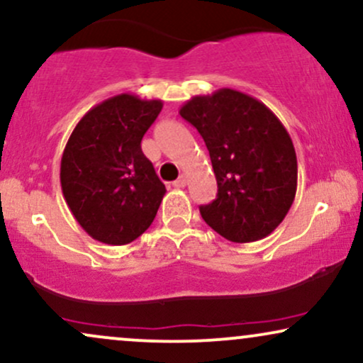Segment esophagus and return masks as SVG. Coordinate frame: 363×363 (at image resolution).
Wrapping results in <instances>:
<instances>
[{"label": "esophagus", "mask_w": 363, "mask_h": 363, "mask_svg": "<svg viewBox=\"0 0 363 363\" xmlns=\"http://www.w3.org/2000/svg\"><path fill=\"white\" fill-rule=\"evenodd\" d=\"M186 182H187L186 176H184V174H181V176H179L177 181H174V182H172V186H174V187H184V186H186Z\"/></svg>", "instance_id": "34e87169"}]
</instances>
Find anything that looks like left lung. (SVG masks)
Returning <instances> with one entry per match:
<instances>
[{
  "instance_id": "8db88e82",
  "label": "left lung",
  "mask_w": 363,
  "mask_h": 363,
  "mask_svg": "<svg viewBox=\"0 0 363 363\" xmlns=\"http://www.w3.org/2000/svg\"><path fill=\"white\" fill-rule=\"evenodd\" d=\"M179 113L203 137L216 176V199L199 206L203 220L237 243L272 233L298 187L296 150L279 118L228 87L194 96Z\"/></svg>"
}]
</instances>
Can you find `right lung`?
<instances>
[{
  "mask_svg": "<svg viewBox=\"0 0 363 363\" xmlns=\"http://www.w3.org/2000/svg\"><path fill=\"white\" fill-rule=\"evenodd\" d=\"M160 110V99L113 96L91 108L67 140L62 194L77 223L98 242L125 245L154 221L165 186L140 143Z\"/></svg>",
  "mask_w": 363,
  "mask_h": 363,
  "instance_id": "add662e5",
  "label": "right lung"
}]
</instances>
